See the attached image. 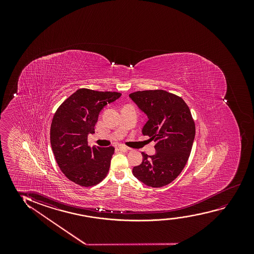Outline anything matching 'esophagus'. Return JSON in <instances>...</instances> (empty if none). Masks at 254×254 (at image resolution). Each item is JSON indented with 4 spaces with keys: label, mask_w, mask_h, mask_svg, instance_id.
<instances>
[{
    "label": "esophagus",
    "mask_w": 254,
    "mask_h": 254,
    "mask_svg": "<svg viewBox=\"0 0 254 254\" xmlns=\"http://www.w3.org/2000/svg\"><path fill=\"white\" fill-rule=\"evenodd\" d=\"M119 150H120L121 152L126 153V152H127V151H128V148L125 146H119Z\"/></svg>",
    "instance_id": "34e87169"
}]
</instances>
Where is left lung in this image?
<instances>
[{
    "mask_svg": "<svg viewBox=\"0 0 254 254\" xmlns=\"http://www.w3.org/2000/svg\"><path fill=\"white\" fill-rule=\"evenodd\" d=\"M129 97L148 118L143 135L156 142L155 153H142V162L132 168V174L151 188L167 186L180 175L190 156L195 137L190 109L182 98L167 91H138Z\"/></svg>",
    "mask_w": 254,
    "mask_h": 254,
    "instance_id": "obj_1",
    "label": "left lung"
}]
</instances>
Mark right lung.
I'll list each match as a JSON object with an SVG mask.
<instances>
[{"label":"right lung","mask_w":254,"mask_h":254,"mask_svg":"<svg viewBox=\"0 0 254 254\" xmlns=\"http://www.w3.org/2000/svg\"><path fill=\"white\" fill-rule=\"evenodd\" d=\"M122 94L80 88L56 110L50 127V142L60 169L68 180L82 187H93L108 174L115 147L87 144L94 133L98 116L106 105Z\"/></svg>","instance_id":"obj_1"}]
</instances>
